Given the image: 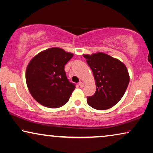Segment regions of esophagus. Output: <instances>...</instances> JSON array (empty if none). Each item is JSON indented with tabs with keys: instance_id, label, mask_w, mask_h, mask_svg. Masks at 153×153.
<instances>
[{
	"instance_id": "34e87169",
	"label": "esophagus",
	"mask_w": 153,
	"mask_h": 153,
	"mask_svg": "<svg viewBox=\"0 0 153 153\" xmlns=\"http://www.w3.org/2000/svg\"><path fill=\"white\" fill-rule=\"evenodd\" d=\"M79 85L80 86V88H83V86H84V83H83V82H81V81H80L79 83Z\"/></svg>"
}]
</instances>
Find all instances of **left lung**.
Returning a JSON list of instances; mask_svg holds the SVG:
<instances>
[{"instance_id":"1","label":"left lung","mask_w":153,"mask_h":153,"mask_svg":"<svg viewBox=\"0 0 153 153\" xmlns=\"http://www.w3.org/2000/svg\"><path fill=\"white\" fill-rule=\"evenodd\" d=\"M94 74L96 92L87 97V103L97 110H107L119 102L130 81L129 74L122 62L110 55L98 52L83 56Z\"/></svg>"}]
</instances>
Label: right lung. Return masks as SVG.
I'll use <instances>...</instances> for the list:
<instances>
[{
    "label": "right lung",
    "instance_id": "add662e5",
    "mask_svg": "<svg viewBox=\"0 0 153 153\" xmlns=\"http://www.w3.org/2000/svg\"><path fill=\"white\" fill-rule=\"evenodd\" d=\"M72 56V53L52 48L30 61L26 70V82L37 102L51 108L61 107L68 102L75 84L68 80L64 68Z\"/></svg>",
    "mask_w": 153,
    "mask_h": 153
}]
</instances>
